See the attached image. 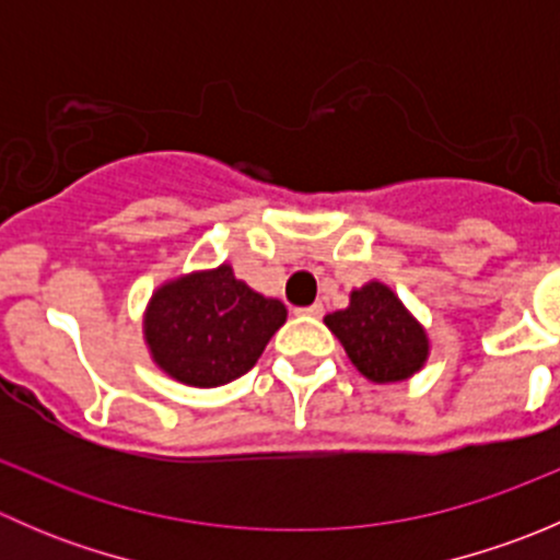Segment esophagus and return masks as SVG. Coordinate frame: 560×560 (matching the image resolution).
<instances>
[{
    "label": "esophagus",
    "mask_w": 560,
    "mask_h": 560,
    "mask_svg": "<svg viewBox=\"0 0 560 560\" xmlns=\"http://www.w3.org/2000/svg\"><path fill=\"white\" fill-rule=\"evenodd\" d=\"M298 314H303V316H314V319H322V314H325V306H322V303H314V306L301 308V312H298Z\"/></svg>",
    "instance_id": "esophagus-1"
}]
</instances>
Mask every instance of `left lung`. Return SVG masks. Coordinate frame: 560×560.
Masks as SVG:
<instances>
[{"label": "left lung", "instance_id": "left-lung-1", "mask_svg": "<svg viewBox=\"0 0 560 560\" xmlns=\"http://www.w3.org/2000/svg\"><path fill=\"white\" fill-rule=\"evenodd\" d=\"M354 369L374 385H395L420 374L431 354L422 322L382 281L349 292V306L325 316Z\"/></svg>", "mask_w": 560, "mask_h": 560}]
</instances>
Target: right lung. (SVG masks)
I'll return each mask as SVG.
<instances>
[{
    "label": "right lung",
    "instance_id": "add662e5",
    "mask_svg": "<svg viewBox=\"0 0 560 560\" xmlns=\"http://www.w3.org/2000/svg\"><path fill=\"white\" fill-rule=\"evenodd\" d=\"M287 322L279 298L235 279L233 265L162 281L143 314V341L162 374L189 387L244 376Z\"/></svg>",
    "mask_w": 560,
    "mask_h": 560
}]
</instances>
